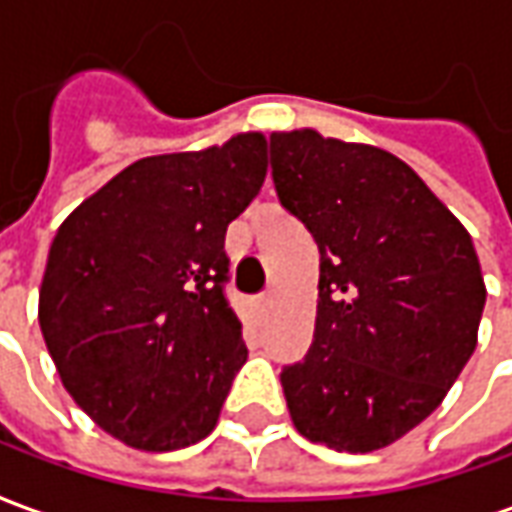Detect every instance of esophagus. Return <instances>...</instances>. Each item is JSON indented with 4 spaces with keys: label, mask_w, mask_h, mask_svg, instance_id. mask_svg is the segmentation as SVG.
I'll return each instance as SVG.
<instances>
[{
    "label": "esophagus",
    "mask_w": 512,
    "mask_h": 512,
    "mask_svg": "<svg viewBox=\"0 0 512 512\" xmlns=\"http://www.w3.org/2000/svg\"><path fill=\"white\" fill-rule=\"evenodd\" d=\"M252 307H255V312H266L268 307H271V293H260V296H255V299H252Z\"/></svg>",
    "instance_id": "34e87169"
}]
</instances>
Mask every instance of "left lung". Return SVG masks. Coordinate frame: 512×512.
<instances>
[{
  "label": "left lung",
  "instance_id": "1",
  "mask_svg": "<svg viewBox=\"0 0 512 512\" xmlns=\"http://www.w3.org/2000/svg\"><path fill=\"white\" fill-rule=\"evenodd\" d=\"M271 175L321 252L310 351L279 376L293 425L337 452L381 450L439 408L474 354L472 235L381 147L277 131Z\"/></svg>",
  "mask_w": 512,
  "mask_h": 512
}]
</instances>
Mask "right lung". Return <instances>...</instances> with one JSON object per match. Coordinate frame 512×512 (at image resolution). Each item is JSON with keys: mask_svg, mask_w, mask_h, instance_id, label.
I'll list each match as a JSON object with an SVG mask.
<instances>
[{"mask_svg": "<svg viewBox=\"0 0 512 512\" xmlns=\"http://www.w3.org/2000/svg\"><path fill=\"white\" fill-rule=\"evenodd\" d=\"M266 136L134 161L60 224L38 321L62 386L145 452L205 439L246 362L224 299L227 224L266 180Z\"/></svg>", "mask_w": 512, "mask_h": 512, "instance_id": "right-lung-1", "label": "right lung"}]
</instances>
